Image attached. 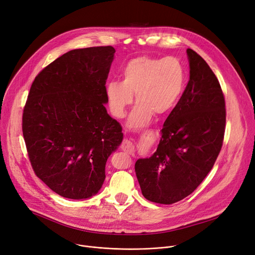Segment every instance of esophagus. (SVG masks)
I'll list each match as a JSON object with an SVG mask.
<instances>
[{
    "label": "esophagus",
    "mask_w": 255,
    "mask_h": 255,
    "mask_svg": "<svg viewBox=\"0 0 255 255\" xmlns=\"http://www.w3.org/2000/svg\"><path fill=\"white\" fill-rule=\"evenodd\" d=\"M123 149L128 153H132L133 152V145L130 141L128 140H125L123 142Z\"/></svg>",
    "instance_id": "1"
}]
</instances>
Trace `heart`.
<instances>
[{
  "label": "heart",
  "mask_w": 255,
  "mask_h": 255,
  "mask_svg": "<svg viewBox=\"0 0 255 255\" xmlns=\"http://www.w3.org/2000/svg\"><path fill=\"white\" fill-rule=\"evenodd\" d=\"M185 84V69L177 58L140 56L126 63L122 82L106 85L105 96L112 115L123 119L134 94L138 102L129 114L128 126L138 129L149 125L154 114L164 115L177 105Z\"/></svg>",
  "instance_id": "heart-1"
}]
</instances>
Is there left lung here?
Masks as SVG:
<instances>
[{
	"label": "left lung",
	"mask_w": 255,
	"mask_h": 255,
	"mask_svg": "<svg viewBox=\"0 0 255 255\" xmlns=\"http://www.w3.org/2000/svg\"><path fill=\"white\" fill-rule=\"evenodd\" d=\"M190 80L161 129L157 150L134 164L144 197L172 204L205 179L223 146L226 108L217 76L203 58L187 49Z\"/></svg>",
	"instance_id": "8db88e82"
}]
</instances>
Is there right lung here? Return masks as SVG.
I'll return each mask as SVG.
<instances>
[{
  "label": "right lung",
  "instance_id": "obj_1",
  "mask_svg": "<svg viewBox=\"0 0 255 255\" xmlns=\"http://www.w3.org/2000/svg\"><path fill=\"white\" fill-rule=\"evenodd\" d=\"M114 53L111 46L71 50L31 85L22 116L28 157L37 178L62 197L99 192L107 159L123 142L122 126L105 108Z\"/></svg>",
  "mask_w": 255,
  "mask_h": 255
}]
</instances>
